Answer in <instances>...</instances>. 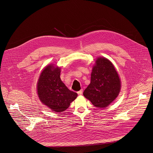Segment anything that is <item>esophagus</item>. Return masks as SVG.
<instances>
[{
  "mask_svg": "<svg viewBox=\"0 0 153 153\" xmlns=\"http://www.w3.org/2000/svg\"><path fill=\"white\" fill-rule=\"evenodd\" d=\"M77 93V94H78L79 95H82V93H83V90H80L78 91Z\"/></svg>",
  "mask_w": 153,
  "mask_h": 153,
  "instance_id": "obj_1",
  "label": "esophagus"
}]
</instances>
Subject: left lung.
I'll return each mask as SVG.
<instances>
[{"mask_svg": "<svg viewBox=\"0 0 153 153\" xmlns=\"http://www.w3.org/2000/svg\"><path fill=\"white\" fill-rule=\"evenodd\" d=\"M120 87L119 74L113 64L108 59L100 57L96 60L90 83L83 95L95 107L105 108L118 96Z\"/></svg>", "mask_w": 153, "mask_h": 153, "instance_id": "8db88e82", "label": "left lung"}]
</instances>
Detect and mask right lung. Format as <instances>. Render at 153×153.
Wrapping results in <instances>:
<instances>
[{
    "label": "right lung",
    "instance_id": "add662e5",
    "mask_svg": "<svg viewBox=\"0 0 153 153\" xmlns=\"http://www.w3.org/2000/svg\"><path fill=\"white\" fill-rule=\"evenodd\" d=\"M60 71L59 68L48 66L42 72L37 85L41 102L56 112L65 111L77 96L62 82Z\"/></svg>",
    "mask_w": 153,
    "mask_h": 153
}]
</instances>
